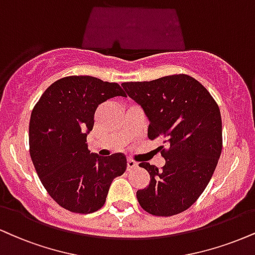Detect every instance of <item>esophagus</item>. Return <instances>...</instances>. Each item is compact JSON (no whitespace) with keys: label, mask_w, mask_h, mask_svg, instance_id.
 Instances as JSON below:
<instances>
[{"label":"esophagus","mask_w":255,"mask_h":255,"mask_svg":"<svg viewBox=\"0 0 255 255\" xmlns=\"http://www.w3.org/2000/svg\"><path fill=\"white\" fill-rule=\"evenodd\" d=\"M136 166L137 162L135 160H133V159H127V171L133 170V168H135Z\"/></svg>","instance_id":"esophagus-1"}]
</instances>
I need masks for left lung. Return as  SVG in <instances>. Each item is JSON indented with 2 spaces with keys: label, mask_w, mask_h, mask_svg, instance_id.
I'll use <instances>...</instances> for the list:
<instances>
[{
  "label": "left lung",
  "mask_w": 255,
  "mask_h": 255,
  "mask_svg": "<svg viewBox=\"0 0 255 255\" xmlns=\"http://www.w3.org/2000/svg\"><path fill=\"white\" fill-rule=\"evenodd\" d=\"M122 87L149 119V139L168 145L159 147L166 160L161 168L139 164L151 180L136 191L137 202L154 216L183 213L207 188L222 152L219 104L201 83L184 73L126 82Z\"/></svg>",
  "instance_id": "obj_1"
}]
</instances>
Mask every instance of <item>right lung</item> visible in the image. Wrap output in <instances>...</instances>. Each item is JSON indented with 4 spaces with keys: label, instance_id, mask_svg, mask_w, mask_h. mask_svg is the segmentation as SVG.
Wrapping results in <instances>:
<instances>
[{
    "label": "right lung",
    "instance_id": "obj_1",
    "mask_svg": "<svg viewBox=\"0 0 255 255\" xmlns=\"http://www.w3.org/2000/svg\"><path fill=\"white\" fill-rule=\"evenodd\" d=\"M115 96L126 97L118 83L69 76L52 83L30 114L29 153L40 182L72 213L101 209L113 179L127 167L124 153L102 158L90 154L85 143L97 107Z\"/></svg>",
    "mask_w": 255,
    "mask_h": 255
}]
</instances>
